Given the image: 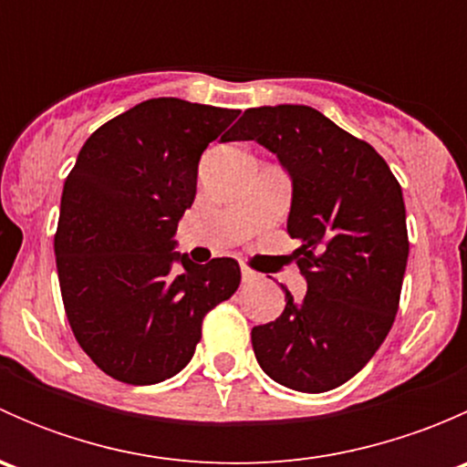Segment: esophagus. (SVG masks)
Instances as JSON below:
<instances>
[{
    "label": "esophagus",
    "instance_id": "34e87169",
    "mask_svg": "<svg viewBox=\"0 0 467 467\" xmlns=\"http://www.w3.org/2000/svg\"><path fill=\"white\" fill-rule=\"evenodd\" d=\"M242 277H244V282H255L257 277H260V273L253 271V268L246 266V264H242Z\"/></svg>",
    "mask_w": 467,
    "mask_h": 467
}]
</instances>
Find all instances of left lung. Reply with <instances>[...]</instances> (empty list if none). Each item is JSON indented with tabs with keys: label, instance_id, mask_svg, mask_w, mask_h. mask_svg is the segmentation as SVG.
<instances>
[{
	"label": "left lung",
	"instance_id": "8db88e82",
	"mask_svg": "<svg viewBox=\"0 0 467 467\" xmlns=\"http://www.w3.org/2000/svg\"><path fill=\"white\" fill-rule=\"evenodd\" d=\"M223 142L255 140L294 181L286 233L307 294L253 327V350L277 384L323 393L378 352L400 307L409 257L402 187L364 140L309 106L248 108Z\"/></svg>",
	"mask_w": 467,
	"mask_h": 467
}]
</instances>
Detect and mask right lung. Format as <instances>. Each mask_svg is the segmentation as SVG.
Segmentation results:
<instances>
[{"label":"right lung","instance_id":"1","mask_svg":"<svg viewBox=\"0 0 467 467\" xmlns=\"http://www.w3.org/2000/svg\"><path fill=\"white\" fill-rule=\"evenodd\" d=\"M237 115L149 99L94 130L65 178L54 237L65 314L112 379L146 386L181 373L205 314L242 282L233 257L194 264L173 253L201 153Z\"/></svg>","mask_w":467,"mask_h":467}]
</instances>
